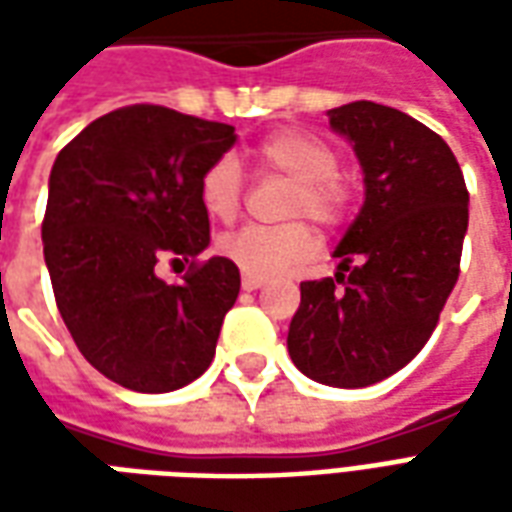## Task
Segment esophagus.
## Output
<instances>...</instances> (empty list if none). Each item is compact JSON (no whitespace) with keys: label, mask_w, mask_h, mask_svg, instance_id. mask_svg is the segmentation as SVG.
<instances>
[{"label":"esophagus","mask_w":512,"mask_h":512,"mask_svg":"<svg viewBox=\"0 0 512 512\" xmlns=\"http://www.w3.org/2000/svg\"><path fill=\"white\" fill-rule=\"evenodd\" d=\"M263 285H266V279L252 277V274H244V277H241V288L244 290H260Z\"/></svg>","instance_id":"34e87169"}]
</instances>
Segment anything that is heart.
I'll return each instance as SVG.
<instances>
[{"label": "heart", "mask_w": 512, "mask_h": 512, "mask_svg": "<svg viewBox=\"0 0 512 512\" xmlns=\"http://www.w3.org/2000/svg\"><path fill=\"white\" fill-rule=\"evenodd\" d=\"M257 167L266 175L293 180L285 216H310L323 227H340L351 211V186L340 175V156L321 136L285 128L268 134L255 147ZM197 194L205 213L216 222H233L241 213L246 194L244 169L235 156L213 158L202 169ZM219 252L244 274L268 279L307 266L318 252V235L307 222H288L277 227L249 224L224 235Z\"/></svg>", "instance_id": "1"}]
</instances>
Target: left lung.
I'll return each mask as SVG.
<instances>
[{
    "label": "left lung",
    "instance_id": "obj_1",
    "mask_svg": "<svg viewBox=\"0 0 512 512\" xmlns=\"http://www.w3.org/2000/svg\"><path fill=\"white\" fill-rule=\"evenodd\" d=\"M365 169V205L334 277L301 282L288 332L293 365L329 386H370L425 348L461 274L469 191L450 145L392 106L329 112Z\"/></svg>",
    "mask_w": 512,
    "mask_h": 512
}]
</instances>
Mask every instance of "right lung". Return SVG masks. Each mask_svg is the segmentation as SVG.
Masks as SVG:
<instances>
[{
  "instance_id": "1",
  "label": "right lung",
  "mask_w": 512,
  "mask_h": 512,
  "mask_svg": "<svg viewBox=\"0 0 512 512\" xmlns=\"http://www.w3.org/2000/svg\"><path fill=\"white\" fill-rule=\"evenodd\" d=\"M235 145V128L158 104L98 117L51 167L43 255L54 301L90 365L134 392H172L200 378L241 290L211 241L197 183ZM161 259H186L175 286Z\"/></svg>"
}]
</instances>
